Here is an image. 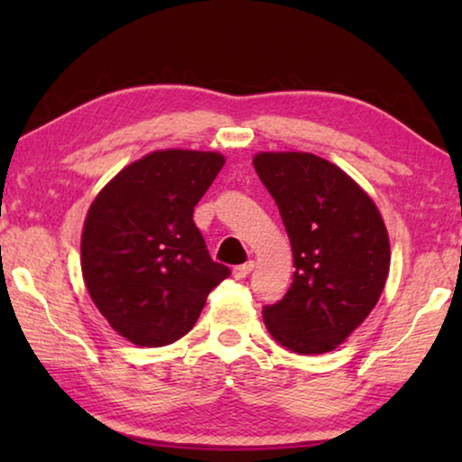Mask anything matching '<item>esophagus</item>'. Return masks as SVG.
<instances>
[{"mask_svg":"<svg viewBox=\"0 0 462 462\" xmlns=\"http://www.w3.org/2000/svg\"><path fill=\"white\" fill-rule=\"evenodd\" d=\"M253 269H254V261H248L245 264H238V267H234L232 275H234V279H245V277L250 275V271H253Z\"/></svg>","mask_w":462,"mask_h":462,"instance_id":"obj_1","label":"esophagus"}]
</instances>
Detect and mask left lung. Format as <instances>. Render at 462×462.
Wrapping results in <instances>:
<instances>
[{"mask_svg": "<svg viewBox=\"0 0 462 462\" xmlns=\"http://www.w3.org/2000/svg\"><path fill=\"white\" fill-rule=\"evenodd\" d=\"M254 169L275 199L293 250V283L264 326L297 355L330 353L377 306L389 236L377 206L342 169L310 152H259Z\"/></svg>", "mask_w": 462, "mask_h": 462, "instance_id": "8db88e82", "label": "left lung"}]
</instances>
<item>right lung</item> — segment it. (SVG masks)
Returning <instances> with one entry per match:
<instances>
[{
	"label": "right lung",
	"mask_w": 462,
	"mask_h": 462,
	"mask_svg": "<svg viewBox=\"0 0 462 462\" xmlns=\"http://www.w3.org/2000/svg\"><path fill=\"white\" fill-rule=\"evenodd\" d=\"M222 167L217 152L154 151L122 169L91 203L81 236L85 285L109 326L136 346L181 338L209 291L230 277L193 222Z\"/></svg>",
	"instance_id": "obj_1"
}]
</instances>
